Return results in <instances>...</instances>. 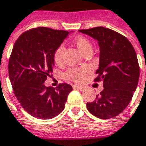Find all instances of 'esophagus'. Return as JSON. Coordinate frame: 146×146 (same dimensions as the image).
I'll list each match as a JSON object with an SVG mask.
<instances>
[{
    "label": "esophagus",
    "mask_w": 146,
    "mask_h": 146,
    "mask_svg": "<svg viewBox=\"0 0 146 146\" xmlns=\"http://www.w3.org/2000/svg\"><path fill=\"white\" fill-rule=\"evenodd\" d=\"M73 88H76V89H78V90L82 91V89H83V87L82 86H81V85H78V84H74V85H73Z\"/></svg>",
    "instance_id": "obj_1"
}]
</instances>
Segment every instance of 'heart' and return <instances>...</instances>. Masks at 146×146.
<instances>
[{"instance_id": "1", "label": "heart", "mask_w": 146, "mask_h": 146, "mask_svg": "<svg viewBox=\"0 0 146 146\" xmlns=\"http://www.w3.org/2000/svg\"><path fill=\"white\" fill-rule=\"evenodd\" d=\"M74 44L77 46V48L80 50L82 54H85L88 52H92V44L91 41L86 37L80 36L76 38L74 40ZM64 45L60 44L58 47L57 48L54 54V59L55 61L56 64H60L63 63L64 60ZM89 68L83 66V67H78V68H69L67 70L65 73L66 78L68 79H71L74 82H81L86 77V75L89 72Z\"/></svg>"}]
</instances>
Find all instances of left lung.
<instances>
[{"label": "left lung", "mask_w": 146, "mask_h": 146, "mask_svg": "<svg viewBox=\"0 0 146 146\" xmlns=\"http://www.w3.org/2000/svg\"><path fill=\"white\" fill-rule=\"evenodd\" d=\"M79 31L98 40L100 60L94 81H103L104 88L87 108L101 119L115 117L128 106L138 84L136 53L128 39L114 30L101 26Z\"/></svg>", "instance_id": "1"}]
</instances>
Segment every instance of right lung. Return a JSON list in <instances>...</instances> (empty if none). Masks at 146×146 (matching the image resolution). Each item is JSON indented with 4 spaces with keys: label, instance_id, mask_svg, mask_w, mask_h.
Returning <instances> with one entry per match:
<instances>
[{
    "label": "right lung",
    "instance_id": "1",
    "mask_svg": "<svg viewBox=\"0 0 146 146\" xmlns=\"http://www.w3.org/2000/svg\"><path fill=\"white\" fill-rule=\"evenodd\" d=\"M65 30L37 27L24 32L15 41L9 59V77L21 107L32 116L51 119L64 109L71 85L56 88L44 82L53 72L54 54L67 36Z\"/></svg>",
    "mask_w": 146,
    "mask_h": 146
}]
</instances>
